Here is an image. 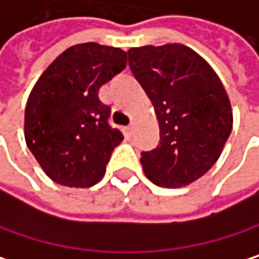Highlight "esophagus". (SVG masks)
<instances>
[{
    "instance_id": "esophagus-1",
    "label": "esophagus",
    "mask_w": 259,
    "mask_h": 259,
    "mask_svg": "<svg viewBox=\"0 0 259 259\" xmlns=\"http://www.w3.org/2000/svg\"><path fill=\"white\" fill-rule=\"evenodd\" d=\"M125 134H127V135H132V134H134V124H131V125H127V127H125Z\"/></svg>"
}]
</instances>
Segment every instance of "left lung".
Listing matches in <instances>:
<instances>
[{"mask_svg": "<svg viewBox=\"0 0 259 259\" xmlns=\"http://www.w3.org/2000/svg\"><path fill=\"white\" fill-rule=\"evenodd\" d=\"M127 54L159 124V144L141 155L143 170L158 187H187L217 162L231 135L228 92L212 66L184 44L146 45Z\"/></svg>", "mask_w": 259, "mask_h": 259, "instance_id": "left-lung-1", "label": "left lung"}]
</instances>
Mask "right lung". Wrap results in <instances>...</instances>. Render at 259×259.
Returning <instances> with one entry per match:
<instances>
[{"instance_id": "right-lung-1", "label": "right lung", "mask_w": 259, "mask_h": 259, "mask_svg": "<svg viewBox=\"0 0 259 259\" xmlns=\"http://www.w3.org/2000/svg\"><path fill=\"white\" fill-rule=\"evenodd\" d=\"M127 65L125 51L95 42L59 54L33 86L24 116L27 147L56 184L89 188L100 182L122 134L107 124L100 88Z\"/></svg>"}]
</instances>
